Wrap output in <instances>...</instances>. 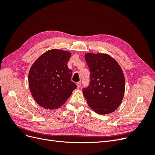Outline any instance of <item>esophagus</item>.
Here are the masks:
<instances>
[{
  "label": "esophagus",
  "mask_w": 155,
  "mask_h": 155,
  "mask_svg": "<svg viewBox=\"0 0 155 155\" xmlns=\"http://www.w3.org/2000/svg\"><path fill=\"white\" fill-rule=\"evenodd\" d=\"M76 85H77L78 88H79V87H81V82H78V83H76Z\"/></svg>",
  "instance_id": "34e87169"
}]
</instances>
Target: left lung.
<instances>
[{"mask_svg":"<svg viewBox=\"0 0 155 155\" xmlns=\"http://www.w3.org/2000/svg\"><path fill=\"white\" fill-rule=\"evenodd\" d=\"M85 58L91 72L90 85L83 88L89 107L99 114L114 112L125 93L124 74L116 61L107 54L87 53Z\"/></svg>","mask_w":155,"mask_h":155,"instance_id":"obj_1","label":"left lung"}]
</instances>
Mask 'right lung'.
I'll return each mask as SVG.
<instances>
[{"instance_id":"add662e5","label":"right lung","mask_w":155,"mask_h":155,"mask_svg":"<svg viewBox=\"0 0 155 155\" xmlns=\"http://www.w3.org/2000/svg\"><path fill=\"white\" fill-rule=\"evenodd\" d=\"M70 57L68 51L51 49L31 65L28 74L30 91L37 104L44 109H58L77 88L71 81L72 70L67 66Z\"/></svg>"}]
</instances>
